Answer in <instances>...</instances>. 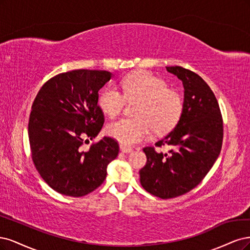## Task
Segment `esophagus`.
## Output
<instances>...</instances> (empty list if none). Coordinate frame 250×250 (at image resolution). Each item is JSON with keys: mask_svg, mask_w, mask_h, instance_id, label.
<instances>
[{"mask_svg": "<svg viewBox=\"0 0 250 250\" xmlns=\"http://www.w3.org/2000/svg\"><path fill=\"white\" fill-rule=\"evenodd\" d=\"M119 148H120V151L125 152V154H128V152H131V151H132V148H130V147H125V146H122V144H120Z\"/></svg>", "mask_w": 250, "mask_h": 250, "instance_id": "esophagus-1", "label": "esophagus"}]
</instances>
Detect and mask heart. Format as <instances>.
Masks as SVG:
<instances>
[{"instance_id":"b5f03b06","label":"heart","mask_w":250,"mask_h":250,"mask_svg":"<svg viewBox=\"0 0 250 250\" xmlns=\"http://www.w3.org/2000/svg\"><path fill=\"white\" fill-rule=\"evenodd\" d=\"M120 86L124 94L114 86L100 93L99 104L107 115L113 117L122 111L125 99L138 100L134 114L117 120L108 126V134L122 146H133L146 140L151 130L165 134L179 123L183 112L181 94L167 88L164 80L140 70L125 77Z\"/></svg>"}]
</instances>
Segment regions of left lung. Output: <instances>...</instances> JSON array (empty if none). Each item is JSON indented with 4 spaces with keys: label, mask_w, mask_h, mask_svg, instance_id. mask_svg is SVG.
<instances>
[{
    "label": "left lung",
    "mask_w": 250,
    "mask_h": 250,
    "mask_svg": "<svg viewBox=\"0 0 250 250\" xmlns=\"http://www.w3.org/2000/svg\"><path fill=\"white\" fill-rule=\"evenodd\" d=\"M166 69L183 83V112L173 130L155 144L172 148L163 154L144 147L147 161L139 171L142 187L163 199L183 195L203 181L220 154L223 138L219 104L211 88L189 69Z\"/></svg>",
    "instance_id": "8db88e82"
}]
</instances>
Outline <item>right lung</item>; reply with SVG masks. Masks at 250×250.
<instances>
[{
	"mask_svg": "<svg viewBox=\"0 0 250 250\" xmlns=\"http://www.w3.org/2000/svg\"><path fill=\"white\" fill-rule=\"evenodd\" d=\"M112 77L107 70L63 72L40 88L32 104L28 125L32 159L43 181L63 195L84 196L100 187L109 163L118 155V143L110 137L86 151L81 147L102 130L99 91Z\"/></svg>",
	"mask_w": 250,
	"mask_h": 250,
	"instance_id": "obj_1",
	"label": "right lung"
}]
</instances>
